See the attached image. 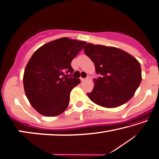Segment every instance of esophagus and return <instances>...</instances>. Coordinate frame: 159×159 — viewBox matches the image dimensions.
Wrapping results in <instances>:
<instances>
[{
    "label": "esophagus",
    "mask_w": 159,
    "mask_h": 159,
    "mask_svg": "<svg viewBox=\"0 0 159 159\" xmlns=\"http://www.w3.org/2000/svg\"><path fill=\"white\" fill-rule=\"evenodd\" d=\"M88 79H89V78H86V79H83V78H81L80 80H81V81H85V80H87Z\"/></svg>",
    "instance_id": "1"
}]
</instances>
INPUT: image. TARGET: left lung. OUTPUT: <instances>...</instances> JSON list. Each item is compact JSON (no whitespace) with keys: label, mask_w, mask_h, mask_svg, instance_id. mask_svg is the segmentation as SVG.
Returning a JSON list of instances; mask_svg holds the SVG:
<instances>
[{"label":"left lung","mask_w":159,"mask_h":159,"mask_svg":"<svg viewBox=\"0 0 159 159\" xmlns=\"http://www.w3.org/2000/svg\"><path fill=\"white\" fill-rule=\"evenodd\" d=\"M84 52L101 76L89 98L103 107L116 108L126 103L141 84V65L134 57L115 47L87 43Z\"/></svg>","instance_id":"1"}]
</instances>
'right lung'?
Wrapping results in <instances>:
<instances>
[{
	"label": "right lung",
	"mask_w": 159,
	"mask_h": 159,
	"mask_svg": "<svg viewBox=\"0 0 159 159\" xmlns=\"http://www.w3.org/2000/svg\"><path fill=\"white\" fill-rule=\"evenodd\" d=\"M86 43L61 38L40 47L30 58L23 86L30 103L41 115L56 116L67 108L70 91L80 82L71 77L70 63Z\"/></svg>",
	"instance_id": "add662e5"
}]
</instances>
